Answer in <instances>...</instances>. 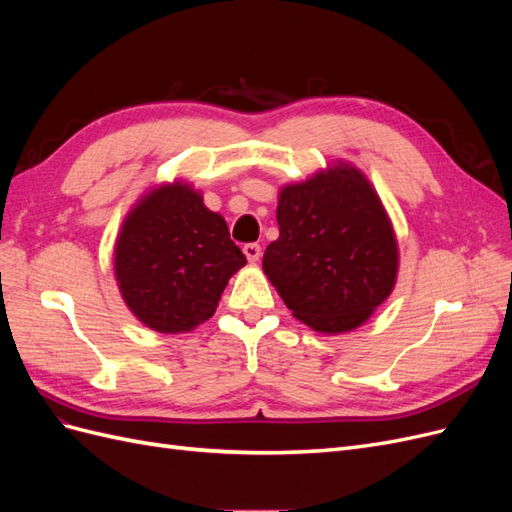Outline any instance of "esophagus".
<instances>
[{"label": "esophagus", "mask_w": 512, "mask_h": 512, "mask_svg": "<svg viewBox=\"0 0 512 512\" xmlns=\"http://www.w3.org/2000/svg\"><path fill=\"white\" fill-rule=\"evenodd\" d=\"M243 254H245V258L250 260V262H258L262 250H260L258 243H247V245H243Z\"/></svg>", "instance_id": "obj_1"}]
</instances>
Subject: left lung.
I'll return each instance as SVG.
<instances>
[{
	"label": "left lung",
	"instance_id": "obj_1",
	"mask_svg": "<svg viewBox=\"0 0 512 512\" xmlns=\"http://www.w3.org/2000/svg\"><path fill=\"white\" fill-rule=\"evenodd\" d=\"M280 237L262 271L292 316L324 335L359 329L391 297L399 273L393 222L374 185L335 160L277 194Z\"/></svg>",
	"mask_w": 512,
	"mask_h": 512
}]
</instances>
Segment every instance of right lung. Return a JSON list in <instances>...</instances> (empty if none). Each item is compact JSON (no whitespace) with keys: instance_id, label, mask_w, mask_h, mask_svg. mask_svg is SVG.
Here are the masks:
<instances>
[{"instance_id":"1","label":"right lung","mask_w":512,"mask_h":512,"mask_svg":"<svg viewBox=\"0 0 512 512\" xmlns=\"http://www.w3.org/2000/svg\"><path fill=\"white\" fill-rule=\"evenodd\" d=\"M226 220L190 181L151 185L130 207L113 247L117 288L138 322L190 333L207 322L228 280L245 267Z\"/></svg>"}]
</instances>
